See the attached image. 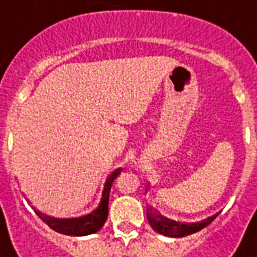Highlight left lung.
I'll list each match as a JSON object with an SVG mask.
<instances>
[{"instance_id":"left-lung-1","label":"left lung","mask_w":257,"mask_h":257,"mask_svg":"<svg viewBox=\"0 0 257 257\" xmlns=\"http://www.w3.org/2000/svg\"><path fill=\"white\" fill-rule=\"evenodd\" d=\"M216 216H217V213L205 219V220L198 221V223H178V221L171 220V219L158 215V213H156V210H153L151 208H149V210H147V219H149L150 226L162 235L173 238L186 237L189 234L202 230L205 226L209 224L210 221H213Z\"/></svg>"}]
</instances>
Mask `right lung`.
Here are the masks:
<instances>
[{"label": "right lung", "mask_w": 257, "mask_h": 257, "mask_svg": "<svg viewBox=\"0 0 257 257\" xmlns=\"http://www.w3.org/2000/svg\"><path fill=\"white\" fill-rule=\"evenodd\" d=\"M119 172H121V169H115L107 178L106 183H104V189H103V193H101L100 204L95 210H92L88 215L81 216V217H73V219H55V217H51V216L42 215L41 212H38V210H36V213L52 230H55L56 232H60V234H64V235L82 237V235H89V234L97 232L107 220L108 195H110L112 182L119 175Z\"/></svg>", "instance_id": "add662e5"}]
</instances>
